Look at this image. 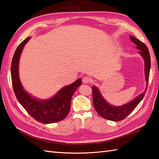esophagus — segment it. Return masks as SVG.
<instances>
[{
  "instance_id": "1",
  "label": "esophagus",
  "mask_w": 159,
  "mask_h": 159,
  "mask_svg": "<svg viewBox=\"0 0 159 159\" xmlns=\"http://www.w3.org/2000/svg\"><path fill=\"white\" fill-rule=\"evenodd\" d=\"M91 81H92V79H90V78L85 76V77H83V83H85V84H87V83H89Z\"/></svg>"
}]
</instances>
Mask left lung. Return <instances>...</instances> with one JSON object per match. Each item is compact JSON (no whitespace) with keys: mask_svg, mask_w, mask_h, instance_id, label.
Listing matches in <instances>:
<instances>
[{"mask_svg":"<svg viewBox=\"0 0 159 159\" xmlns=\"http://www.w3.org/2000/svg\"><path fill=\"white\" fill-rule=\"evenodd\" d=\"M130 39L137 46V49L139 50L140 55L143 57L145 63V76H146V86L144 92L137 96L135 98L131 100L127 104H125L121 106L111 105L104 98L102 93L97 87H92L93 92V107L96 111L100 116L106 120H109L114 121H121L126 117L132 111H133L137 106L143 98L145 93L146 92L148 87V80H149L150 70L151 67V60L150 52L148 47L146 44L141 42L139 39L130 35Z\"/></svg>","mask_w":159,"mask_h":159,"instance_id":"left-lung-1","label":"left lung"}]
</instances>
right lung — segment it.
<instances>
[{
    "label": "right lung",
    "instance_id": "1",
    "mask_svg": "<svg viewBox=\"0 0 159 159\" xmlns=\"http://www.w3.org/2000/svg\"><path fill=\"white\" fill-rule=\"evenodd\" d=\"M30 39L31 38L29 37L24 40L13 55L11 66L13 89L20 104L35 120L43 124L55 123L63 120L69 113L71 99L74 92L81 85V79L64 86L48 99H38L30 95L24 89L19 77L20 57L23 48Z\"/></svg>",
    "mask_w": 159,
    "mask_h": 159
}]
</instances>
